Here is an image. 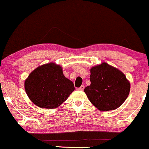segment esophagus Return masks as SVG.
<instances>
[{
    "label": "esophagus",
    "instance_id": "1",
    "mask_svg": "<svg viewBox=\"0 0 149 149\" xmlns=\"http://www.w3.org/2000/svg\"><path fill=\"white\" fill-rule=\"evenodd\" d=\"M84 89H85V86H84V85H82L81 87L78 88V90H79V91H83V90H84Z\"/></svg>",
    "mask_w": 149,
    "mask_h": 149
}]
</instances>
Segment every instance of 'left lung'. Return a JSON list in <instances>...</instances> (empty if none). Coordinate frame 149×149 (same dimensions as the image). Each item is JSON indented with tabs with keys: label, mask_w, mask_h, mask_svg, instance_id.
Instances as JSON below:
<instances>
[{
	"label": "left lung",
	"mask_w": 149,
	"mask_h": 149,
	"mask_svg": "<svg viewBox=\"0 0 149 149\" xmlns=\"http://www.w3.org/2000/svg\"><path fill=\"white\" fill-rule=\"evenodd\" d=\"M91 85L84 91L91 103L100 111L117 109L128 97L130 83L122 71L106 62L90 69Z\"/></svg>",
	"instance_id": "1"
}]
</instances>
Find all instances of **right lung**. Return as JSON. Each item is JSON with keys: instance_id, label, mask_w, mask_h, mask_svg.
<instances>
[{"instance_id": "right-lung-1", "label": "right lung", "mask_w": 149, "mask_h": 149, "mask_svg": "<svg viewBox=\"0 0 149 149\" xmlns=\"http://www.w3.org/2000/svg\"><path fill=\"white\" fill-rule=\"evenodd\" d=\"M28 97L41 108H56L74 91V84L64 77L62 68L54 62L38 66L25 81Z\"/></svg>"}]
</instances>
